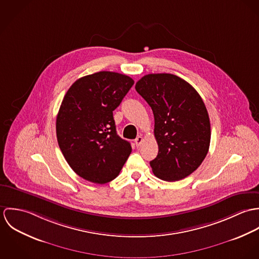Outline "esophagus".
I'll return each instance as SVG.
<instances>
[{
	"label": "esophagus",
	"mask_w": 259,
	"mask_h": 259,
	"mask_svg": "<svg viewBox=\"0 0 259 259\" xmlns=\"http://www.w3.org/2000/svg\"><path fill=\"white\" fill-rule=\"evenodd\" d=\"M143 137H141V136H139L136 140H135V144H136V146L137 147H140L141 145H142V143H143Z\"/></svg>",
	"instance_id": "34e87169"
}]
</instances>
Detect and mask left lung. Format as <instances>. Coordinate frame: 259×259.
I'll use <instances>...</instances> for the list:
<instances>
[{"label": "left lung", "instance_id": "1", "mask_svg": "<svg viewBox=\"0 0 259 259\" xmlns=\"http://www.w3.org/2000/svg\"><path fill=\"white\" fill-rule=\"evenodd\" d=\"M154 116L156 157L152 172L165 182L192 174L205 158L210 144V121L205 105L185 79L171 74H149L136 83Z\"/></svg>", "mask_w": 259, "mask_h": 259}]
</instances>
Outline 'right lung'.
I'll use <instances>...</instances> for the list:
<instances>
[{
    "instance_id": "add662e5",
    "label": "right lung",
    "mask_w": 259,
    "mask_h": 259,
    "mask_svg": "<svg viewBox=\"0 0 259 259\" xmlns=\"http://www.w3.org/2000/svg\"><path fill=\"white\" fill-rule=\"evenodd\" d=\"M135 83L125 74L99 72L76 79L57 115L58 144L74 172L104 185L114 180L132 152L112 115Z\"/></svg>"
}]
</instances>
